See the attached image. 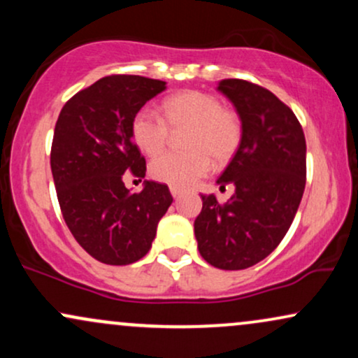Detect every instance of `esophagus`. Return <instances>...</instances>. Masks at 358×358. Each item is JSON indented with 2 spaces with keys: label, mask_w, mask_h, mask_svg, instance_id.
<instances>
[{
  "label": "esophagus",
  "mask_w": 358,
  "mask_h": 358,
  "mask_svg": "<svg viewBox=\"0 0 358 358\" xmlns=\"http://www.w3.org/2000/svg\"><path fill=\"white\" fill-rule=\"evenodd\" d=\"M170 193H171V195H173V199H178V196L180 195H182V190H180V188H175V187H171L170 188Z\"/></svg>",
  "instance_id": "34e87169"
}]
</instances>
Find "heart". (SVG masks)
<instances>
[{
    "label": "heart",
    "instance_id": "obj_1",
    "mask_svg": "<svg viewBox=\"0 0 358 358\" xmlns=\"http://www.w3.org/2000/svg\"><path fill=\"white\" fill-rule=\"evenodd\" d=\"M163 117L143 108L131 119V138L141 153L158 155L166 146L171 131L185 133V153H165L155 158L150 175L156 182L175 188H188L217 165L231 162L242 141L241 119L212 94L183 90L166 97Z\"/></svg>",
    "mask_w": 358,
    "mask_h": 358
}]
</instances>
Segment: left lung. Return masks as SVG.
I'll return each mask as SVG.
<instances>
[{"instance_id":"obj_1","label":"left lung","mask_w":358,"mask_h":358,"mask_svg":"<svg viewBox=\"0 0 358 358\" xmlns=\"http://www.w3.org/2000/svg\"><path fill=\"white\" fill-rule=\"evenodd\" d=\"M242 124V141L224 173L220 190L236 192L224 205L202 195L195 219L200 256L213 268L237 271L268 257L286 236L306 183L303 127L268 89L241 79L219 82Z\"/></svg>"}]
</instances>
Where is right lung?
I'll return each mask as SVG.
<instances>
[{"label": "right lung", "instance_id": "obj_1", "mask_svg": "<svg viewBox=\"0 0 358 358\" xmlns=\"http://www.w3.org/2000/svg\"><path fill=\"white\" fill-rule=\"evenodd\" d=\"M166 82L141 76L102 77L60 110L50 166L62 215L97 261L126 266L151 249L158 222L173 202L166 185L145 182L139 193L124 173L145 178L146 162L131 138V119Z\"/></svg>", "mask_w": 358, "mask_h": 358}]
</instances>
